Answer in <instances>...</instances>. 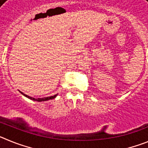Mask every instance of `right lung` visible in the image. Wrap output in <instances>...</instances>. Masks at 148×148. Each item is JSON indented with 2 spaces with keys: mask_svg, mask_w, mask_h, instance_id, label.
Returning a JSON list of instances; mask_svg holds the SVG:
<instances>
[{
  "mask_svg": "<svg viewBox=\"0 0 148 148\" xmlns=\"http://www.w3.org/2000/svg\"><path fill=\"white\" fill-rule=\"evenodd\" d=\"M21 93L23 94V95H25L26 97L29 98V99H32V100L38 101H47V100H49V99H54V98H56V95H53V96H49V97H46V98H41V99H34V98L30 97V96L26 95V94H23V92H21Z\"/></svg>",
  "mask_w": 148,
  "mask_h": 148,
  "instance_id": "1",
  "label": "right lung"
}]
</instances>
